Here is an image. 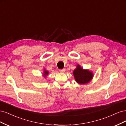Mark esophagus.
<instances>
[{"label": "esophagus", "instance_id": "34e87169", "mask_svg": "<svg viewBox=\"0 0 126 126\" xmlns=\"http://www.w3.org/2000/svg\"><path fill=\"white\" fill-rule=\"evenodd\" d=\"M65 71H66V70L65 68H63V69H62V70H59L60 72H61V73H64V72H65Z\"/></svg>", "mask_w": 126, "mask_h": 126}]
</instances>
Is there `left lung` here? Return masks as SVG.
<instances>
[{
  "label": "left lung",
  "mask_w": 126,
  "mask_h": 126,
  "mask_svg": "<svg viewBox=\"0 0 126 126\" xmlns=\"http://www.w3.org/2000/svg\"><path fill=\"white\" fill-rule=\"evenodd\" d=\"M73 74L76 83L79 84H86L90 83L94 77L92 71L88 69H84L79 64L77 65Z\"/></svg>",
  "instance_id": "left-lung-1"
}]
</instances>
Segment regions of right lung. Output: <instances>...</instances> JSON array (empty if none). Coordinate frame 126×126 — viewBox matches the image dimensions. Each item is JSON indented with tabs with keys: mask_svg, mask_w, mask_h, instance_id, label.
Listing matches in <instances>:
<instances>
[{
	"mask_svg": "<svg viewBox=\"0 0 126 126\" xmlns=\"http://www.w3.org/2000/svg\"><path fill=\"white\" fill-rule=\"evenodd\" d=\"M42 76L44 78H47V76L48 75V74H49V72H48V71H47L46 68H44L43 69V72L42 73Z\"/></svg>",
	"mask_w": 126,
	"mask_h": 126,
	"instance_id": "1",
	"label": "right lung"
}]
</instances>
